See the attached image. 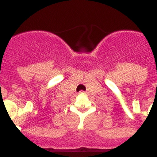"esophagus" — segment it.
Listing matches in <instances>:
<instances>
[{
    "mask_svg": "<svg viewBox=\"0 0 157 157\" xmlns=\"http://www.w3.org/2000/svg\"><path fill=\"white\" fill-rule=\"evenodd\" d=\"M84 91H80V92H79V94H83V93H84Z\"/></svg>",
    "mask_w": 157,
    "mask_h": 157,
    "instance_id": "esophagus-1",
    "label": "esophagus"
}]
</instances>
